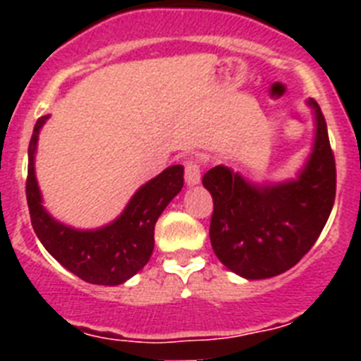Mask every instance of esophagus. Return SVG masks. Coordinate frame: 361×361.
Instances as JSON below:
<instances>
[{"instance_id":"esophagus-1","label":"esophagus","mask_w":361,"mask_h":361,"mask_svg":"<svg viewBox=\"0 0 361 361\" xmlns=\"http://www.w3.org/2000/svg\"><path fill=\"white\" fill-rule=\"evenodd\" d=\"M184 178L188 186H197L200 183V166L195 161H186L184 164Z\"/></svg>"}]
</instances>
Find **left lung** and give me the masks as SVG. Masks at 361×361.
<instances>
[{
	"label": "left lung",
	"mask_w": 361,
	"mask_h": 361,
	"mask_svg": "<svg viewBox=\"0 0 361 361\" xmlns=\"http://www.w3.org/2000/svg\"><path fill=\"white\" fill-rule=\"evenodd\" d=\"M314 114V141L296 178L255 184L228 166L204 173L213 197L209 240L219 260L247 280L286 273L300 262L320 237L336 195V166L322 110Z\"/></svg>",
	"instance_id": "obj_1"
}]
</instances>
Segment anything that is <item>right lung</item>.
<instances>
[{
    "label": "right lung",
    "instance_id": "right-lung-1",
    "mask_svg": "<svg viewBox=\"0 0 361 361\" xmlns=\"http://www.w3.org/2000/svg\"><path fill=\"white\" fill-rule=\"evenodd\" d=\"M50 116L37 119L28 145L27 202L32 228L57 262L85 282L119 286L148 264L153 253L155 222L184 186L180 164L166 168L133 193L124 212L114 222L97 229H75L54 219L43 208L34 159L37 139Z\"/></svg>",
    "mask_w": 361,
    "mask_h": 361
}]
</instances>
